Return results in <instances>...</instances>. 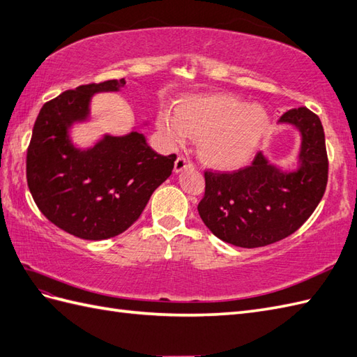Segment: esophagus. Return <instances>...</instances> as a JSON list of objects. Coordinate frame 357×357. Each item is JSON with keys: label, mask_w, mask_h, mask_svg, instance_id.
Masks as SVG:
<instances>
[{"label": "esophagus", "mask_w": 357, "mask_h": 357, "mask_svg": "<svg viewBox=\"0 0 357 357\" xmlns=\"http://www.w3.org/2000/svg\"><path fill=\"white\" fill-rule=\"evenodd\" d=\"M192 167V163H190L186 158H183V155H180V158H177V160H176V163H174V172H181L183 169H186V168H190Z\"/></svg>", "instance_id": "obj_1"}]
</instances>
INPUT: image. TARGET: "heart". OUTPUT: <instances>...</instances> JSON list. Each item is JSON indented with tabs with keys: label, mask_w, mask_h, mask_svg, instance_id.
<instances>
[{
	"label": "heart",
	"mask_w": 357,
	"mask_h": 357,
	"mask_svg": "<svg viewBox=\"0 0 357 357\" xmlns=\"http://www.w3.org/2000/svg\"><path fill=\"white\" fill-rule=\"evenodd\" d=\"M158 126L171 141L199 139L202 159L218 169H238L256 154L268 132L269 116L259 104H245L230 93L189 95L176 113L163 110Z\"/></svg>",
	"instance_id": "b5f03b06"
}]
</instances>
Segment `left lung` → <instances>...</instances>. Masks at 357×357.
<instances>
[{"instance_id":"obj_1","label":"left lung","mask_w":357,"mask_h":357,"mask_svg":"<svg viewBox=\"0 0 357 357\" xmlns=\"http://www.w3.org/2000/svg\"><path fill=\"white\" fill-rule=\"evenodd\" d=\"M300 132L298 167L284 171L257 153L236 172H204L198 213L206 227L227 244L256 248L284 239L314 213L327 186L324 128L306 107L289 109L277 121Z\"/></svg>"}]
</instances>
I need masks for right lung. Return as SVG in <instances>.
Instances as JSON below:
<instances>
[{"mask_svg": "<svg viewBox=\"0 0 357 357\" xmlns=\"http://www.w3.org/2000/svg\"><path fill=\"white\" fill-rule=\"evenodd\" d=\"M126 84L107 80L78 86L43 104L27 150V183L39 211L77 238L101 241L132 225L174 168L177 155L151 150L142 133L104 135L91 149H77L69 130L91 115L98 92Z\"/></svg>", "mask_w": 357, "mask_h": 357, "instance_id": "right-lung-1", "label": "right lung"}]
</instances>
